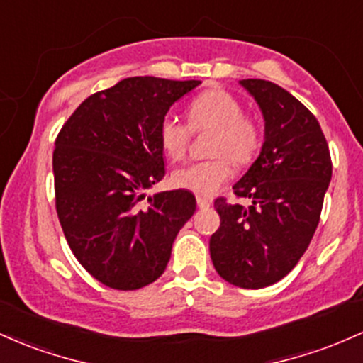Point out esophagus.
<instances>
[{
    "label": "esophagus",
    "instance_id": "esophagus-1",
    "mask_svg": "<svg viewBox=\"0 0 363 363\" xmlns=\"http://www.w3.org/2000/svg\"><path fill=\"white\" fill-rule=\"evenodd\" d=\"M210 203H212V201H210L208 198H205V196H196V205L200 206V208H208Z\"/></svg>",
    "mask_w": 363,
    "mask_h": 363
}]
</instances>
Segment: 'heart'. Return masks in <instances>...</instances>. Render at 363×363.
Returning a JSON list of instances; mask_svg holds the SVG:
<instances>
[{
	"label": "heart",
	"instance_id": "b5f03b06",
	"mask_svg": "<svg viewBox=\"0 0 363 363\" xmlns=\"http://www.w3.org/2000/svg\"><path fill=\"white\" fill-rule=\"evenodd\" d=\"M194 133L213 130L208 151L213 158L194 162L172 172L175 188L196 194H213L233 177V160L248 165L262 148L260 123L245 115L241 101L229 91L212 87L191 99L188 123L175 115H165L158 125V141L170 160H181L188 153Z\"/></svg>",
	"mask_w": 363,
	"mask_h": 363
}]
</instances>
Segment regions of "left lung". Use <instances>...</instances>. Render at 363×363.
<instances>
[{
    "instance_id": "1",
    "label": "left lung",
    "mask_w": 363,
    "mask_h": 363,
    "mask_svg": "<svg viewBox=\"0 0 363 363\" xmlns=\"http://www.w3.org/2000/svg\"><path fill=\"white\" fill-rule=\"evenodd\" d=\"M265 121L258 158L234 184L250 206L215 200L220 227L210 238L218 276L245 289H260L288 276L320 220L333 163L324 133L303 103L270 81L245 79Z\"/></svg>"
}]
</instances>
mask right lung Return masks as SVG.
<instances>
[{"instance_id": "obj_1", "label": "right lung", "mask_w": 363, "mask_h": 363, "mask_svg": "<svg viewBox=\"0 0 363 363\" xmlns=\"http://www.w3.org/2000/svg\"><path fill=\"white\" fill-rule=\"evenodd\" d=\"M201 81L129 77L86 98L55 141L57 213L72 253L101 284L133 291L157 281L193 217L184 189H146L165 175L158 125Z\"/></svg>"}]
</instances>
